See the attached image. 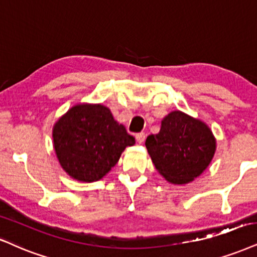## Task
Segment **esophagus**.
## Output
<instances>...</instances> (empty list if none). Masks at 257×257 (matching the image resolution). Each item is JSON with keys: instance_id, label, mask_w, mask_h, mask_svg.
Wrapping results in <instances>:
<instances>
[{"instance_id": "obj_1", "label": "esophagus", "mask_w": 257, "mask_h": 257, "mask_svg": "<svg viewBox=\"0 0 257 257\" xmlns=\"http://www.w3.org/2000/svg\"><path fill=\"white\" fill-rule=\"evenodd\" d=\"M136 139H137V142L139 144L143 143V142L145 141V134H144V132H141V134L136 135Z\"/></svg>"}]
</instances>
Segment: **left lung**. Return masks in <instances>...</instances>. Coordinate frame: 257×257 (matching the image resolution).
I'll return each mask as SVG.
<instances>
[{
  "instance_id": "8db88e82",
  "label": "left lung",
  "mask_w": 257,
  "mask_h": 257,
  "mask_svg": "<svg viewBox=\"0 0 257 257\" xmlns=\"http://www.w3.org/2000/svg\"><path fill=\"white\" fill-rule=\"evenodd\" d=\"M145 145L158 173L175 185L200 175L216 151V139L208 126L180 110L168 114L160 132L148 136Z\"/></svg>"
}]
</instances>
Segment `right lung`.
I'll return each mask as SVG.
<instances>
[{"label": "right lung", "instance_id": "1", "mask_svg": "<svg viewBox=\"0 0 257 257\" xmlns=\"http://www.w3.org/2000/svg\"><path fill=\"white\" fill-rule=\"evenodd\" d=\"M53 145L63 169L83 182L102 179L136 143L102 104H77L56 122Z\"/></svg>", "mask_w": 257, "mask_h": 257}]
</instances>
